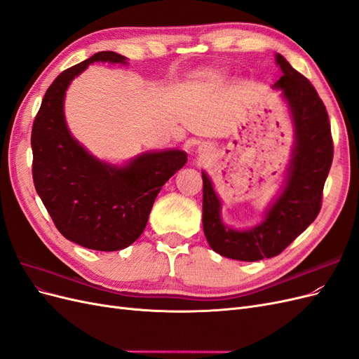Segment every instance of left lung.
<instances>
[{
	"instance_id": "1",
	"label": "left lung",
	"mask_w": 359,
	"mask_h": 359,
	"mask_svg": "<svg viewBox=\"0 0 359 359\" xmlns=\"http://www.w3.org/2000/svg\"><path fill=\"white\" fill-rule=\"evenodd\" d=\"M283 76L276 82L290 106L295 124V148L287 168L286 186L271 206L262 224L250 231H235L222 223L220 201L210 178L202 173L203 233L211 248L222 256L245 262L274 257L316 219L323 186L334 156L327 107L310 81L277 53Z\"/></svg>"
}]
</instances>
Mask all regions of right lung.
<instances>
[{"label": "right lung", "mask_w": 359, "mask_h": 359, "mask_svg": "<svg viewBox=\"0 0 359 359\" xmlns=\"http://www.w3.org/2000/svg\"><path fill=\"white\" fill-rule=\"evenodd\" d=\"M126 60L103 50L60 73L31 132L32 180L53 224L64 238L99 252L126 248L142 235L158 191L187 163L186 153L169 149L114 168L86 153L69 133L62 103L72 79L94 61Z\"/></svg>", "instance_id": "right-lung-1"}]
</instances>
